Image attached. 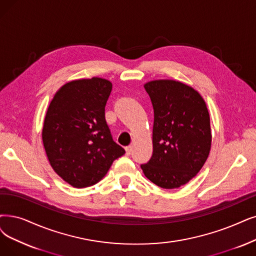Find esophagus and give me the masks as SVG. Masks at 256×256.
I'll list each match as a JSON object with an SVG mask.
<instances>
[{"mask_svg":"<svg viewBox=\"0 0 256 256\" xmlns=\"http://www.w3.org/2000/svg\"><path fill=\"white\" fill-rule=\"evenodd\" d=\"M131 152H132V146L126 147V153H127V156H130Z\"/></svg>","mask_w":256,"mask_h":256,"instance_id":"34e87169","label":"esophagus"}]
</instances>
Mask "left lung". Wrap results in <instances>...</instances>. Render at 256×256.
Returning <instances> with one entry per match:
<instances>
[{"instance_id":"left-lung-1","label":"left lung","mask_w":256,"mask_h":256,"mask_svg":"<svg viewBox=\"0 0 256 256\" xmlns=\"http://www.w3.org/2000/svg\"><path fill=\"white\" fill-rule=\"evenodd\" d=\"M154 111L153 153L140 165L148 180L176 189L196 176L211 148L210 116L198 91L180 82L158 80L145 84Z\"/></svg>"}]
</instances>
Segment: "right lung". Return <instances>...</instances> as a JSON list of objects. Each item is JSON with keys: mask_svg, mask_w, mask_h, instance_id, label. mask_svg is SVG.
Here are the masks:
<instances>
[{"mask_svg": "<svg viewBox=\"0 0 256 256\" xmlns=\"http://www.w3.org/2000/svg\"><path fill=\"white\" fill-rule=\"evenodd\" d=\"M112 84L100 78L69 82L48 107L42 132L51 167L76 188L103 178L125 150L112 138L105 106Z\"/></svg>", "mask_w": 256, "mask_h": 256, "instance_id": "obj_1", "label": "right lung"}]
</instances>
